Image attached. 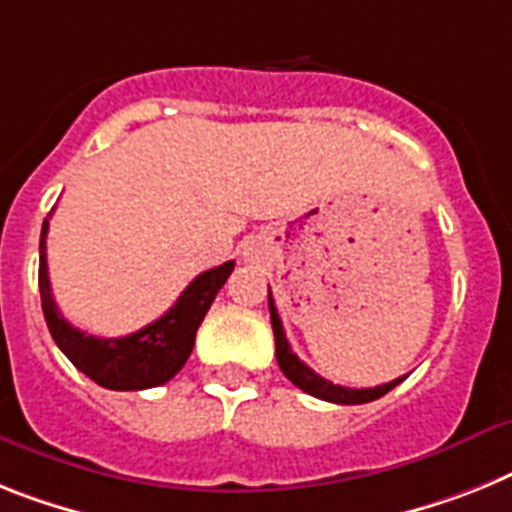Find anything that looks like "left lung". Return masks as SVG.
Wrapping results in <instances>:
<instances>
[{
    "label": "left lung",
    "instance_id": "1",
    "mask_svg": "<svg viewBox=\"0 0 512 512\" xmlns=\"http://www.w3.org/2000/svg\"><path fill=\"white\" fill-rule=\"evenodd\" d=\"M268 307H270V322H273V336H276V359L278 367L296 388H302L304 393L315 395V398H322V401L330 403H343V406H354V403H369L377 401L380 395L390 393V390L398 385V382L406 380V375L398 377L393 382H385V385H377V388H343V385H333L330 380L320 377L317 372L307 367V364L299 359V356L291 351L289 341H286V333H283V322L278 317L276 302H273V294L268 289Z\"/></svg>",
    "mask_w": 512,
    "mask_h": 512
}]
</instances>
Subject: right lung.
I'll use <instances>...</instances> for the list:
<instances>
[{"label": "right lung", "mask_w": 512, "mask_h": 512, "mask_svg": "<svg viewBox=\"0 0 512 512\" xmlns=\"http://www.w3.org/2000/svg\"><path fill=\"white\" fill-rule=\"evenodd\" d=\"M46 234L49 218L41 226V263H38V289L44 307L46 325L62 354L85 377L109 390H145L169 382L190 359L200 322L208 315L210 304L223 289L234 270V260L210 268L182 291L174 307L156 322L124 338H96L72 328L59 312L51 294L49 268H46Z\"/></svg>", "instance_id": "right-lung-1"}]
</instances>
